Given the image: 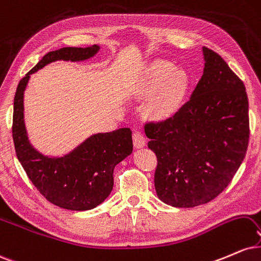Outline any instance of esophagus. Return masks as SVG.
<instances>
[{"mask_svg":"<svg viewBox=\"0 0 261 261\" xmlns=\"http://www.w3.org/2000/svg\"><path fill=\"white\" fill-rule=\"evenodd\" d=\"M133 144H134V146H136L137 149H140V148H143V146H145L146 139H145V137H144V134L140 130H134Z\"/></svg>","mask_w":261,"mask_h":261,"instance_id":"34e87169","label":"esophagus"}]
</instances>
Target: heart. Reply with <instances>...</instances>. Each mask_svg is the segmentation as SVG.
Instances as JSON below:
<instances>
[{"instance_id": "heart-1", "label": "heart", "mask_w": 261, "mask_h": 261, "mask_svg": "<svg viewBox=\"0 0 261 261\" xmlns=\"http://www.w3.org/2000/svg\"><path fill=\"white\" fill-rule=\"evenodd\" d=\"M188 87V75L185 70L176 69L172 63L159 61L150 67L142 93L150 95L160 89L156 99L149 107V115L156 119H164L172 115Z\"/></svg>"}]
</instances>
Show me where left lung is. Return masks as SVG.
I'll return each mask as SVG.
<instances>
[{
    "mask_svg": "<svg viewBox=\"0 0 261 261\" xmlns=\"http://www.w3.org/2000/svg\"><path fill=\"white\" fill-rule=\"evenodd\" d=\"M205 67L191 99L172 117L145 124L158 158L155 189L174 207L215 199L229 185L249 142L243 82L216 52L203 47Z\"/></svg>",
    "mask_w": 261,
    "mask_h": 261,
    "instance_id": "8db88e82",
    "label": "left lung"
}]
</instances>
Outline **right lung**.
Segmentation results:
<instances>
[{
	"label": "right lung",
	"mask_w": 261,
	"mask_h": 261,
	"mask_svg": "<svg viewBox=\"0 0 261 261\" xmlns=\"http://www.w3.org/2000/svg\"><path fill=\"white\" fill-rule=\"evenodd\" d=\"M100 46L62 47L46 54L19 82L14 95L12 134L15 154L36 189L52 204L67 210L85 211L105 201L113 188V170L133 151L132 130L119 128L90 136L74 150L61 158L39 152L28 139L24 123V91L30 74L55 61H85Z\"/></svg>",
	"instance_id": "obj_1"
}]
</instances>
